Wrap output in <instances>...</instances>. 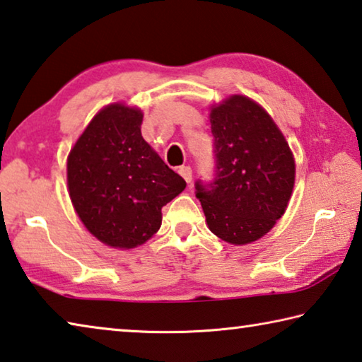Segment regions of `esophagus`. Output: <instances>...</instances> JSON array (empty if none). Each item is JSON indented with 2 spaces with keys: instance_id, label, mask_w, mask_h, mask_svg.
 Wrapping results in <instances>:
<instances>
[{
  "instance_id": "obj_1",
  "label": "esophagus",
  "mask_w": 362,
  "mask_h": 362,
  "mask_svg": "<svg viewBox=\"0 0 362 362\" xmlns=\"http://www.w3.org/2000/svg\"><path fill=\"white\" fill-rule=\"evenodd\" d=\"M179 174L183 177V179H185L187 183H189V182H192V179H193L192 168H189V166H182V168L179 169Z\"/></svg>"
}]
</instances>
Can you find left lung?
Returning a JSON list of instances; mask_svg holds the SVG:
<instances>
[{
  "label": "left lung",
  "instance_id": "8db88e82",
  "mask_svg": "<svg viewBox=\"0 0 362 362\" xmlns=\"http://www.w3.org/2000/svg\"><path fill=\"white\" fill-rule=\"evenodd\" d=\"M217 173L211 187L196 182L206 223L220 240L244 246L284 216L296 183V159L260 103L233 94L209 107Z\"/></svg>",
  "mask_w": 362,
  "mask_h": 362
}]
</instances>
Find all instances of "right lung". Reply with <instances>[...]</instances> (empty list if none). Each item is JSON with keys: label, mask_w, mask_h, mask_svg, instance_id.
Wrapping results in <instances>:
<instances>
[{"label": "right lung", "mask_w": 362, "mask_h": 362, "mask_svg": "<svg viewBox=\"0 0 362 362\" xmlns=\"http://www.w3.org/2000/svg\"><path fill=\"white\" fill-rule=\"evenodd\" d=\"M144 112L124 102L94 115L66 158V187L84 228L105 246L134 249L161 226L187 183L142 137Z\"/></svg>", "instance_id": "right-lung-1"}]
</instances>
